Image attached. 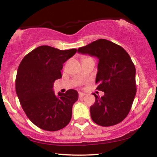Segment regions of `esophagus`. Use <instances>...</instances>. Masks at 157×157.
Returning a JSON list of instances; mask_svg holds the SVG:
<instances>
[{"label":"esophagus","instance_id":"obj_1","mask_svg":"<svg viewBox=\"0 0 157 157\" xmlns=\"http://www.w3.org/2000/svg\"><path fill=\"white\" fill-rule=\"evenodd\" d=\"M85 95V94H83V93H81V92H79V98H82V97H84Z\"/></svg>","mask_w":157,"mask_h":157}]
</instances>
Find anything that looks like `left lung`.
<instances>
[{
	"label": "left lung",
	"mask_w": 157,
	"mask_h": 157,
	"mask_svg": "<svg viewBox=\"0 0 157 157\" xmlns=\"http://www.w3.org/2000/svg\"><path fill=\"white\" fill-rule=\"evenodd\" d=\"M78 52L98 58L95 83L102 97L93 94L95 103L90 107L94 123L102 127L115 125L123 121L131 109L136 93V68L123 48L107 39H98Z\"/></svg>",
	"instance_id": "obj_1"
}]
</instances>
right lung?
Returning a JSON list of instances; mask_svg holds the SVG:
<instances>
[{
    "label": "right lung",
    "instance_id": "add662e5",
    "mask_svg": "<svg viewBox=\"0 0 157 157\" xmlns=\"http://www.w3.org/2000/svg\"><path fill=\"white\" fill-rule=\"evenodd\" d=\"M77 50H61L41 46L23 57L16 78V91L23 111L33 123L46 131L63 128L72 117V107L78 93L69 89L65 94L53 91V84L62 77L63 63Z\"/></svg>",
    "mask_w": 157,
    "mask_h": 157
}]
</instances>
